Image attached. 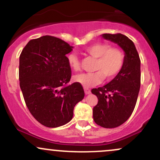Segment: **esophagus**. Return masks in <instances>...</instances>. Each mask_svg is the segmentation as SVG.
I'll list each match as a JSON object with an SVG mask.
<instances>
[{"mask_svg":"<svg viewBox=\"0 0 160 160\" xmlns=\"http://www.w3.org/2000/svg\"><path fill=\"white\" fill-rule=\"evenodd\" d=\"M84 92H85V94H86V95L89 94V93L91 92L90 89H88V88H84Z\"/></svg>","mask_w":160,"mask_h":160,"instance_id":"1","label":"esophagus"}]
</instances>
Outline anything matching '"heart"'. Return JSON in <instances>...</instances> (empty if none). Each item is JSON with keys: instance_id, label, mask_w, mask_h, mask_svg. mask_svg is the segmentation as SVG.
I'll return each instance as SVG.
<instances>
[{"instance_id": "heart-1", "label": "heart", "mask_w": 160, "mask_h": 160, "mask_svg": "<svg viewBox=\"0 0 160 160\" xmlns=\"http://www.w3.org/2000/svg\"><path fill=\"white\" fill-rule=\"evenodd\" d=\"M88 55L96 58L93 73H81L74 76V80L86 88L98 85L104 78L107 81L113 80L125 63V54L118 47H111L106 43H97L89 46L85 49ZM67 62L71 69L78 71L80 68V62L74 53L67 55Z\"/></svg>"}]
</instances>
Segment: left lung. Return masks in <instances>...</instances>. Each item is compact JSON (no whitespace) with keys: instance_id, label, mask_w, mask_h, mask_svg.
Listing matches in <instances>:
<instances>
[{"instance_id":"left-lung-1","label":"left lung","mask_w":160,"mask_h":160,"mask_svg":"<svg viewBox=\"0 0 160 160\" xmlns=\"http://www.w3.org/2000/svg\"><path fill=\"white\" fill-rule=\"evenodd\" d=\"M102 38L117 43L125 52L123 68L111 82L92 93L98 98L93 120L104 128H116L129 118L136 104L141 86V60L134 43L123 34H104Z\"/></svg>"}]
</instances>
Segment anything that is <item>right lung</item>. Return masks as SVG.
<instances>
[{
  "mask_svg": "<svg viewBox=\"0 0 160 160\" xmlns=\"http://www.w3.org/2000/svg\"><path fill=\"white\" fill-rule=\"evenodd\" d=\"M73 47L56 37L31 40L19 56V85L29 111L49 128L71 120L74 108L84 98L81 84H68L71 69L66 54Z\"/></svg>",
  "mask_w": 160,
  "mask_h": 160,
  "instance_id": "1",
  "label": "right lung"
}]
</instances>
